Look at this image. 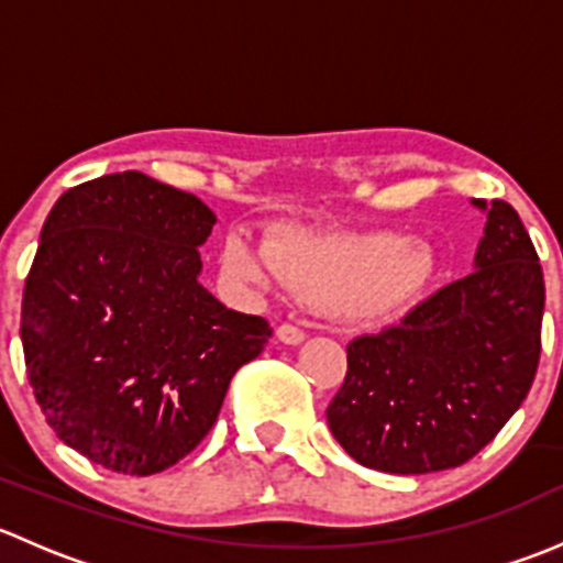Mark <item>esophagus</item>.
<instances>
[{
  "label": "esophagus",
  "instance_id": "1",
  "mask_svg": "<svg viewBox=\"0 0 563 563\" xmlns=\"http://www.w3.org/2000/svg\"><path fill=\"white\" fill-rule=\"evenodd\" d=\"M277 340L286 345H299L305 340V329L297 327V323H280L277 327Z\"/></svg>",
  "mask_w": 563,
  "mask_h": 563
}]
</instances>
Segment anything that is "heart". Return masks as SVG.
Listing matches in <instances>:
<instances>
[{
    "label": "heart",
    "mask_w": 563,
    "mask_h": 563,
    "mask_svg": "<svg viewBox=\"0 0 563 563\" xmlns=\"http://www.w3.org/2000/svg\"><path fill=\"white\" fill-rule=\"evenodd\" d=\"M223 269L253 288L286 283L294 294L340 318H382L419 291L428 255L395 234L294 231L269 245L231 234Z\"/></svg>",
    "instance_id": "obj_1"
}]
</instances>
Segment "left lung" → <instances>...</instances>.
<instances>
[{"label":"left lung","mask_w":563,"mask_h":563,"mask_svg":"<svg viewBox=\"0 0 563 563\" xmlns=\"http://www.w3.org/2000/svg\"><path fill=\"white\" fill-rule=\"evenodd\" d=\"M474 272L378 334L351 340L327 408L345 452L384 474L468 463L526 400L542 351L544 277L520 214L496 198Z\"/></svg>","instance_id":"1"}]
</instances>
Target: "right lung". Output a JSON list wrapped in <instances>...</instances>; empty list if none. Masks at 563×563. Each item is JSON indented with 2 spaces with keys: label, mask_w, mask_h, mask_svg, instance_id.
Listing matches in <instances>:
<instances>
[{
  "label": "right lung",
  "mask_w": 563,
  "mask_h": 563,
  "mask_svg": "<svg viewBox=\"0 0 563 563\" xmlns=\"http://www.w3.org/2000/svg\"><path fill=\"white\" fill-rule=\"evenodd\" d=\"M212 225L201 198L141 172L70 187L45 218L21 302L26 373L54 433L108 471L190 455L272 338L198 283Z\"/></svg>",
  "instance_id": "right-lung-1"
}]
</instances>
